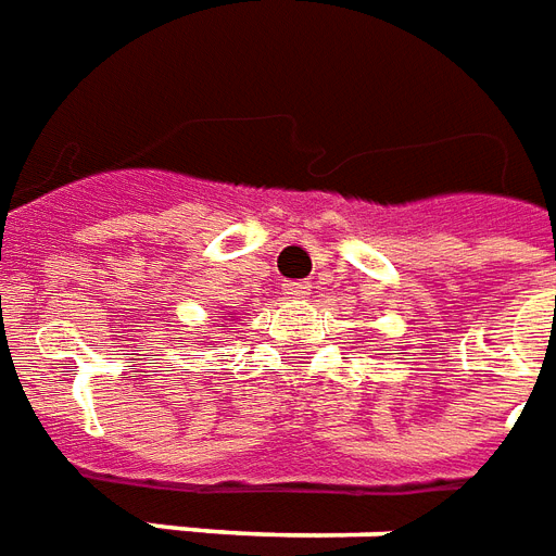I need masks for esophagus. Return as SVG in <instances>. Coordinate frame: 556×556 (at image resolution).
I'll list each match as a JSON object with an SVG mask.
<instances>
[{
	"mask_svg": "<svg viewBox=\"0 0 556 556\" xmlns=\"http://www.w3.org/2000/svg\"><path fill=\"white\" fill-rule=\"evenodd\" d=\"M282 294L289 300H303L312 294V286L309 282H286V286H282Z\"/></svg>",
	"mask_w": 556,
	"mask_h": 556,
	"instance_id": "34e87169",
	"label": "esophagus"
}]
</instances>
